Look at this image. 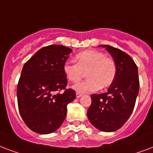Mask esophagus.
<instances>
[{"label": "esophagus", "instance_id": "1", "mask_svg": "<svg viewBox=\"0 0 153 153\" xmlns=\"http://www.w3.org/2000/svg\"><path fill=\"white\" fill-rule=\"evenodd\" d=\"M82 96L81 93H79V92H76V97L77 98H80Z\"/></svg>", "mask_w": 153, "mask_h": 153}]
</instances>
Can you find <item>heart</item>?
Instances as JSON below:
<instances>
[{
	"instance_id": "heart-1",
	"label": "heart",
	"mask_w": 153,
	"mask_h": 153,
	"mask_svg": "<svg viewBox=\"0 0 153 153\" xmlns=\"http://www.w3.org/2000/svg\"><path fill=\"white\" fill-rule=\"evenodd\" d=\"M75 62H66L62 69L67 79L72 82L79 81L86 72L88 79L74 86L79 92H94L99 88L110 87L117 74L115 60L101 51L88 50L80 52L75 55Z\"/></svg>"
}]
</instances>
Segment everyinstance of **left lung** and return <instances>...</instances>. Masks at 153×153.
Instances as JSON below:
<instances>
[{"instance_id":"obj_1","label":"left lung","mask_w":153,"mask_h":153,"mask_svg":"<svg viewBox=\"0 0 153 153\" xmlns=\"http://www.w3.org/2000/svg\"><path fill=\"white\" fill-rule=\"evenodd\" d=\"M101 46L115 61L117 74L108 91L91 95L87 117L99 130L110 132L120 128L130 117L138 95L140 81L137 66L128 53L111 45Z\"/></svg>"}]
</instances>
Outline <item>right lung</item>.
Wrapping results in <instances>:
<instances>
[{"label":"right lung","instance_id":"right-lung-1","mask_svg":"<svg viewBox=\"0 0 153 153\" xmlns=\"http://www.w3.org/2000/svg\"><path fill=\"white\" fill-rule=\"evenodd\" d=\"M71 49L51 45L40 49L25 63L17 89L20 115L28 128L39 134L55 131L66 116L67 104L76 97L66 89L63 72Z\"/></svg>","mask_w":153,"mask_h":153}]
</instances>
